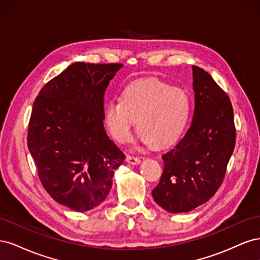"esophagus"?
Wrapping results in <instances>:
<instances>
[{"mask_svg": "<svg viewBox=\"0 0 260 260\" xmlns=\"http://www.w3.org/2000/svg\"><path fill=\"white\" fill-rule=\"evenodd\" d=\"M125 160H127V162H129L131 165H138V164L141 162V157L128 155L127 158H125Z\"/></svg>", "mask_w": 260, "mask_h": 260, "instance_id": "esophagus-1", "label": "esophagus"}]
</instances>
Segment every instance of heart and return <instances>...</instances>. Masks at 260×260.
Wrapping results in <instances>:
<instances>
[{
  "label": "heart",
  "instance_id": "b5f03b06",
  "mask_svg": "<svg viewBox=\"0 0 260 260\" xmlns=\"http://www.w3.org/2000/svg\"><path fill=\"white\" fill-rule=\"evenodd\" d=\"M190 112L191 99L186 91L157 79H145L129 84L122 91L121 100L108 102L104 121L118 142L130 140L136 121L141 138L161 147L180 136Z\"/></svg>",
  "mask_w": 260,
  "mask_h": 260
}]
</instances>
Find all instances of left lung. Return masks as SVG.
I'll use <instances>...</instances> for the list:
<instances>
[{"mask_svg": "<svg viewBox=\"0 0 260 260\" xmlns=\"http://www.w3.org/2000/svg\"><path fill=\"white\" fill-rule=\"evenodd\" d=\"M195 107L190 128L161 155L165 168L152 191L168 212H186L208 202L222 184L235 146L233 108L205 70L192 66Z\"/></svg>", "mask_w": 260, "mask_h": 260, "instance_id": "obj_1", "label": "left lung"}]
</instances>
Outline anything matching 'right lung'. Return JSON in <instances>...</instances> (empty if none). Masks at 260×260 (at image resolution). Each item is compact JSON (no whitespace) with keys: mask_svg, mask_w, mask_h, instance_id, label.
Returning a JSON list of instances; mask_svg holds the SVG:
<instances>
[{"mask_svg":"<svg viewBox=\"0 0 260 260\" xmlns=\"http://www.w3.org/2000/svg\"><path fill=\"white\" fill-rule=\"evenodd\" d=\"M122 64L75 62L46 83L28 124V148L51 198L75 211L103 202L125 155L104 129V95Z\"/></svg>","mask_w":260,"mask_h":260,"instance_id":"right-lung-1","label":"right lung"}]
</instances>
